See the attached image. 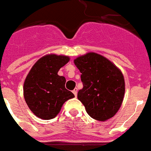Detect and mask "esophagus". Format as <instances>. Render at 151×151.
<instances>
[{
	"label": "esophagus",
	"mask_w": 151,
	"mask_h": 151,
	"mask_svg": "<svg viewBox=\"0 0 151 151\" xmlns=\"http://www.w3.org/2000/svg\"><path fill=\"white\" fill-rule=\"evenodd\" d=\"M73 93H74V95H75V96H77V92H78V89L77 88H75L74 90H73Z\"/></svg>",
	"instance_id": "esophagus-1"
}]
</instances>
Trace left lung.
<instances>
[{
	"label": "left lung",
	"instance_id": "left-lung-1",
	"mask_svg": "<svg viewBox=\"0 0 151 151\" xmlns=\"http://www.w3.org/2000/svg\"><path fill=\"white\" fill-rule=\"evenodd\" d=\"M74 63L81 72L83 88L80 100L89 116L104 122L113 117L122 105L125 80L122 71L104 56L90 52L78 57Z\"/></svg>",
	"mask_w": 151,
	"mask_h": 151
}]
</instances>
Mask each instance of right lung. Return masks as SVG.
<instances>
[{
  "label": "right lung",
  "mask_w": 151,
  "mask_h": 151,
  "mask_svg": "<svg viewBox=\"0 0 151 151\" xmlns=\"http://www.w3.org/2000/svg\"><path fill=\"white\" fill-rule=\"evenodd\" d=\"M69 61L64 55H48L38 59L24 82V98L35 115L44 120L54 118L65 101L75 97L65 88L66 79L58 71Z\"/></svg>",
  "instance_id": "right-lung-1"
}]
</instances>
